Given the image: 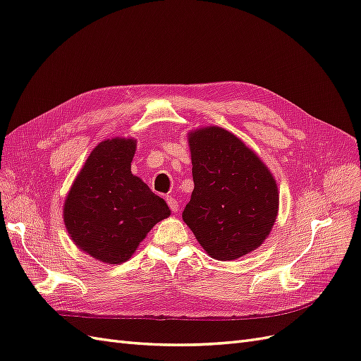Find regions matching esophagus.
Masks as SVG:
<instances>
[{
    "label": "esophagus",
    "mask_w": 361,
    "mask_h": 361,
    "mask_svg": "<svg viewBox=\"0 0 361 361\" xmlns=\"http://www.w3.org/2000/svg\"><path fill=\"white\" fill-rule=\"evenodd\" d=\"M167 200V203H169V206H170V209L176 214L178 211H179V203H178V200L173 197V195H169V197L166 199Z\"/></svg>",
    "instance_id": "esophagus-1"
}]
</instances>
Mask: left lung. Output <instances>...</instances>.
Instances as JSON below:
<instances>
[{
	"label": "left lung",
	"mask_w": 361,
	"mask_h": 361,
	"mask_svg": "<svg viewBox=\"0 0 361 361\" xmlns=\"http://www.w3.org/2000/svg\"><path fill=\"white\" fill-rule=\"evenodd\" d=\"M194 190L182 212L200 245L216 260H235L265 241L279 211V190L253 150L228 130H191Z\"/></svg>",
	"instance_id": "8db88e82"
}]
</instances>
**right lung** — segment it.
<instances>
[{"instance_id": "obj_1", "label": "right lung", "mask_w": 361, "mask_h": 361, "mask_svg": "<svg viewBox=\"0 0 361 361\" xmlns=\"http://www.w3.org/2000/svg\"><path fill=\"white\" fill-rule=\"evenodd\" d=\"M134 138L97 145L64 200L63 218L75 245L105 264H122L135 253L167 203L130 171Z\"/></svg>"}]
</instances>
